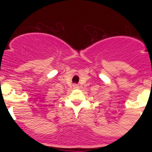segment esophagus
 <instances>
[{"mask_svg":"<svg viewBox=\"0 0 152 152\" xmlns=\"http://www.w3.org/2000/svg\"><path fill=\"white\" fill-rule=\"evenodd\" d=\"M73 87H74V88H79V86H78V85L76 84V83H74V84L73 85Z\"/></svg>","mask_w":152,"mask_h":152,"instance_id":"esophagus-1","label":"esophagus"}]
</instances>
